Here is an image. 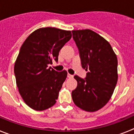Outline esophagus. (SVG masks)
Listing matches in <instances>:
<instances>
[{"label": "esophagus", "mask_w": 134, "mask_h": 134, "mask_svg": "<svg viewBox=\"0 0 134 134\" xmlns=\"http://www.w3.org/2000/svg\"><path fill=\"white\" fill-rule=\"evenodd\" d=\"M68 76V79H72V78H73V76L71 75V74H68V76Z\"/></svg>", "instance_id": "esophagus-1"}]
</instances>
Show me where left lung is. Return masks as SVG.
I'll use <instances>...</instances> for the list:
<instances>
[{
    "label": "left lung",
    "instance_id": "8db88e82",
    "mask_svg": "<svg viewBox=\"0 0 134 134\" xmlns=\"http://www.w3.org/2000/svg\"><path fill=\"white\" fill-rule=\"evenodd\" d=\"M82 68L88 70L85 79L74 76L77 87L72 92L77 107L88 112L103 107L118 82V58L110 43L91 29L73 30Z\"/></svg>",
    "mask_w": 134,
    "mask_h": 134
}]
</instances>
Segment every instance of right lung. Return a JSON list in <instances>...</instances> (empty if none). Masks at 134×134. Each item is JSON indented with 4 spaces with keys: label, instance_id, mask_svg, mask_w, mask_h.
<instances>
[{
    "label": "right lung",
    "instance_id": "1",
    "mask_svg": "<svg viewBox=\"0 0 134 134\" xmlns=\"http://www.w3.org/2000/svg\"><path fill=\"white\" fill-rule=\"evenodd\" d=\"M72 37L70 31L42 27L28 36L15 61L14 72L21 97L36 111L50 108L56 103L67 72L48 68L58 62L59 52Z\"/></svg>",
    "mask_w": 134,
    "mask_h": 134
}]
</instances>
